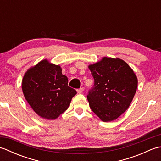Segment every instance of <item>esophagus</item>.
Instances as JSON below:
<instances>
[{
	"label": "esophagus",
	"mask_w": 161,
	"mask_h": 161,
	"mask_svg": "<svg viewBox=\"0 0 161 161\" xmlns=\"http://www.w3.org/2000/svg\"><path fill=\"white\" fill-rule=\"evenodd\" d=\"M84 91V88H79V89H77V92L78 93H82V92Z\"/></svg>",
	"instance_id": "obj_1"
}]
</instances>
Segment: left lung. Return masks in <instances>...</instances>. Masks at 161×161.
<instances>
[{"mask_svg": "<svg viewBox=\"0 0 161 161\" xmlns=\"http://www.w3.org/2000/svg\"><path fill=\"white\" fill-rule=\"evenodd\" d=\"M88 68L94 78L87 95L90 108L102 121L115 120L131 104L137 89V77L119 58L104 57Z\"/></svg>", "mask_w": 161, "mask_h": 161, "instance_id": "1", "label": "left lung"}]
</instances>
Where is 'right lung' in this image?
Returning <instances> with one entry per match:
<instances>
[{"label": "right lung", "mask_w": 161, "mask_h": 161, "mask_svg": "<svg viewBox=\"0 0 161 161\" xmlns=\"http://www.w3.org/2000/svg\"><path fill=\"white\" fill-rule=\"evenodd\" d=\"M68 77L59 65L41 61L24 75L22 90L25 100L40 117L54 119L67 110L77 91L68 86Z\"/></svg>", "instance_id": "right-lung-1"}]
</instances>
